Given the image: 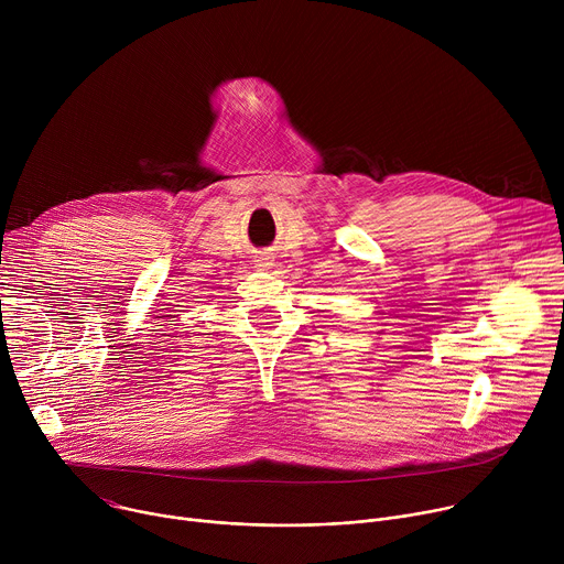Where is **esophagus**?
Listing matches in <instances>:
<instances>
[{
  "instance_id": "1",
  "label": "esophagus",
  "mask_w": 564,
  "mask_h": 564,
  "mask_svg": "<svg viewBox=\"0 0 564 564\" xmlns=\"http://www.w3.org/2000/svg\"><path fill=\"white\" fill-rule=\"evenodd\" d=\"M254 263H257V268H259V270H268V268H272V265H274V259H272L270 254H259V257L254 259Z\"/></svg>"
}]
</instances>
